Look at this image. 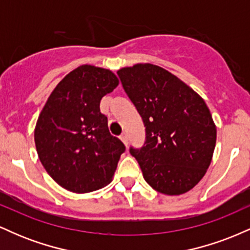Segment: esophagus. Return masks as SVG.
Here are the masks:
<instances>
[{
	"label": "esophagus",
	"instance_id": "34e87169",
	"mask_svg": "<svg viewBox=\"0 0 250 250\" xmlns=\"http://www.w3.org/2000/svg\"><path fill=\"white\" fill-rule=\"evenodd\" d=\"M120 139H121V141H122L123 143H125V147H127V146H128V137H127V134L123 133V134L121 135V136H120Z\"/></svg>",
	"mask_w": 250,
	"mask_h": 250
}]
</instances>
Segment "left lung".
<instances>
[{
    "mask_svg": "<svg viewBox=\"0 0 250 250\" xmlns=\"http://www.w3.org/2000/svg\"><path fill=\"white\" fill-rule=\"evenodd\" d=\"M117 75L145 123V146L130 148V154L146 182L165 195L187 193L207 173L216 143V125L205 100L151 63L121 68Z\"/></svg>",
    "mask_w": 250,
    "mask_h": 250,
    "instance_id": "1",
    "label": "left lung"
}]
</instances>
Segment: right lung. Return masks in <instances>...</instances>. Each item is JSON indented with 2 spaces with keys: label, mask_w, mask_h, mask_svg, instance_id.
<instances>
[{
  "label": "right lung",
  "mask_w": 250,
  "mask_h": 250,
  "mask_svg": "<svg viewBox=\"0 0 250 250\" xmlns=\"http://www.w3.org/2000/svg\"><path fill=\"white\" fill-rule=\"evenodd\" d=\"M119 85L111 70L83 64L51 91L37 119L39 159L57 185L77 194L109 185L125 145L110 135L101 99Z\"/></svg>",
  "instance_id": "obj_1"
}]
</instances>
